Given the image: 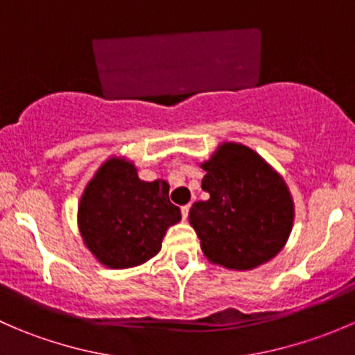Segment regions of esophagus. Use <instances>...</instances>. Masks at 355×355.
<instances>
[{"label": "esophagus", "mask_w": 355, "mask_h": 355, "mask_svg": "<svg viewBox=\"0 0 355 355\" xmlns=\"http://www.w3.org/2000/svg\"><path fill=\"white\" fill-rule=\"evenodd\" d=\"M189 209H191V206H189V204H185V206H182V218H184V220H187Z\"/></svg>", "instance_id": "obj_1"}]
</instances>
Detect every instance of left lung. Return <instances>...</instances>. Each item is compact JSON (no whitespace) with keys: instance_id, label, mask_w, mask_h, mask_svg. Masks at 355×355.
Returning a JSON list of instances; mask_svg holds the SVG:
<instances>
[{"instance_id":"1","label":"left lung","mask_w":355,"mask_h":355,"mask_svg":"<svg viewBox=\"0 0 355 355\" xmlns=\"http://www.w3.org/2000/svg\"><path fill=\"white\" fill-rule=\"evenodd\" d=\"M200 168L209 199L192 204L189 223L207 261L247 271L273 259L293 227L295 207L287 184L256 151L221 142Z\"/></svg>"}]
</instances>
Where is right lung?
<instances>
[{
  "label": "right lung",
  "mask_w": 355,
  "mask_h": 355,
  "mask_svg": "<svg viewBox=\"0 0 355 355\" xmlns=\"http://www.w3.org/2000/svg\"><path fill=\"white\" fill-rule=\"evenodd\" d=\"M164 180L144 182L127 157H110L82 192L77 225L84 245L106 268L144 264L161 250L171 225L182 220Z\"/></svg>",
  "instance_id": "1"
}]
</instances>
